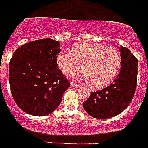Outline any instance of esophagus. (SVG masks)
<instances>
[{
	"instance_id": "1",
	"label": "esophagus",
	"mask_w": 148,
	"mask_h": 148,
	"mask_svg": "<svg viewBox=\"0 0 148 148\" xmlns=\"http://www.w3.org/2000/svg\"><path fill=\"white\" fill-rule=\"evenodd\" d=\"M71 86L72 87H76V88H78V87H80L81 86L79 84L77 83H75L74 82H71Z\"/></svg>"
}]
</instances>
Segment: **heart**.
<instances>
[{"label": "heart", "instance_id": "obj_1", "mask_svg": "<svg viewBox=\"0 0 148 148\" xmlns=\"http://www.w3.org/2000/svg\"><path fill=\"white\" fill-rule=\"evenodd\" d=\"M57 63L67 77L74 76L82 66V77L94 89H101L110 84L117 75L121 56L116 49L106 46L80 42L72 47L71 52L62 51Z\"/></svg>", "mask_w": 148, "mask_h": 148}]
</instances>
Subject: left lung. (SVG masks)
<instances>
[{"instance_id": "8db88e82", "label": "left lung", "mask_w": 148, "mask_h": 148, "mask_svg": "<svg viewBox=\"0 0 148 148\" xmlns=\"http://www.w3.org/2000/svg\"><path fill=\"white\" fill-rule=\"evenodd\" d=\"M121 69L116 78L109 86L92 92L83 103L88 114L97 119H106L120 114L133 98L137 84L138 60L131 51L122 47Z\"/></svg>"}]
</instances>
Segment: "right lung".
I'll use <instances>...</instances> for the list:
<instances>
[{
  "instance_id": "obj_1",
  "label": "right lung",
  "mask_w": 148,
  "mask_h": 148,
  "mask_svg": "<svg viewBox=\"0 0 148 148\" xmlns=\"http://www.w3.org/2000/svg\"><path fill=\"white\" fill-rule=\"evenodd\" d=\"M59 42L42 39L16 49L9 62V85L22 110L47 116L58 108L70 82L58 69Z\"/></svg>"
}]
</instances>
